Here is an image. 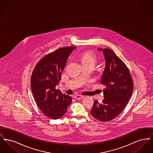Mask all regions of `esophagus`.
I'll return each instance as SVG.
<instances>
[{"mask_svg":"<svg viewBox=\"0 0 153 153\" xmlns=\"http://www.w3.org/2000/svg\"><path fill=\"white\" fill-rule=\"evenodd\" d=\"M74 97L76 100H81V99H82L84 97V96L80 95H76L74 96Z\"/></svg>","mask_w":153,"mask_h":153,"instance_id":"1","label":"esophagus"}]
</instances>
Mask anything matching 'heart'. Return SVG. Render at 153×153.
<instances>
[{
    "label": "heart",
    "mask_w": 153,
    "mask_h": 153,
    "mask_svg": "<svg viewBox=\"0 0 153 153\" xmlns=\"http://www.w3.org/2000/svg\"><path fill=\"white\" fill-rule=\"evenodd\" d=\"M81 62L82 64H92L95 65L97 61V57L95 54L91 51H87L81 56Z\"/></svg>",
    "instance_id": "heart-1"
}]
</instances>
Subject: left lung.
Returning a JSON list of instances; mask_svg holds the SVG:
<instances>
[{
    "label": "left lung",
    "mask_w": 153,
    "mask_h": 153,
    "mask_svg": "<svg viewBox=\"0 0 153 153\" xmlns=\"http://www.w3.org/2000/svg\"><path fill=\"white\" fill-rule=\"evenodd\" d=\"M105 66L102 74L101 82L104 97L102 103L95 100L91 114L101 122H108L119 115L123 111L133 91L131 74L123 62L111 49H102Z\"/></svg>",
    "instance_id": "8db88e82"
}]
</instances>
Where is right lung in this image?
I'll return each mask as SVG.
<instances>
[{
	"instance_id": "right-lung-1",
	"label": "right lung",
	"mask_w": 153,
	"mask_h": 153,
	"mask_svg": "<svg viewBox=\"0 0 153 153\" xmlns=\"http://www.w3.org/2000/svg\"><path fill=\"white\" fill-rule=\"evenodd\" d=\"M76 47H64L45 56L36 64L31 77L33 95L39 109L51 119L62 117L71 104V96L56 89L67 59Z\"/></svg>"
}]
</instances>
